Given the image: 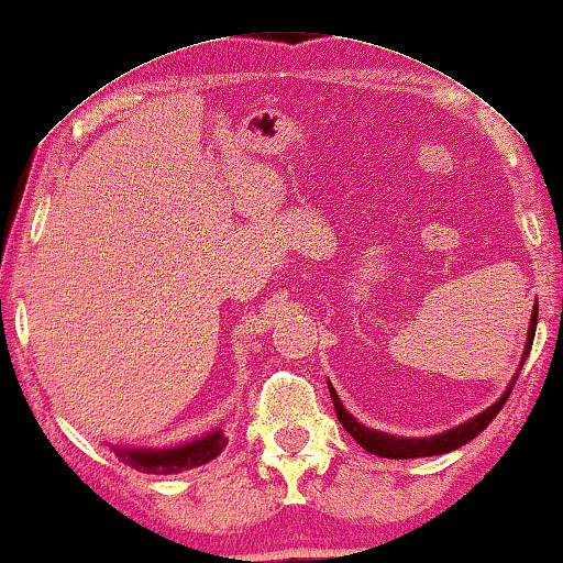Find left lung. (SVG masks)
<instances>
[{"label": "left lung", "instance_id": "obj_1", "mask_svg": "<svg viewBox=\"0 0 563 563\" xmlns=\"http://www.w3.org/2000/svg\"><path fill=\"white\" fill-rule=\"evenodd\" d=\"M537 302L532 307V317H530V332H527V341H525V351H522V358H520V368L512 376V380L508 383V388L500 395V400H495L488 410L478 412L476 417H471L464 424H456L454 429H446L442 434H432V437H395L388 432H378V429H371L366 424H361L354 415L346 412V407L341 405L336 390L332 388V383L329 385V393H332V400L336 407V417L341 427L346 429V432L356 439V442L371 451V454L383 456V459H420V456H439V454H449V451H454L459 446L468 444L471 439H476L483 429H486L493 420L495 415L503 410L505 400H508V395L515 388V380L520 376V371L525 366V358L530 356V349H532V341H534V332H537Z\"/></svg>", "mask_w": 563, "mask_h": 563}]
</instances>
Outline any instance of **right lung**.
Wrapping results in <instances>:
<instances>
[{
	"mask_svg": "<svg viewBox=\"0 0 563 563\" xmlns=\"http://www.w3.org/2000/svg\"><path fill=\"white\" fill-rule=\"evenodd\" d=\"M229 439L224 437V429H214L205 437H195L190 442L175 444V446H121V444H107L114 451L119 461H124L131 468L143 473H156V476H170V473L190 471L222 454Z\"/></svg>",
	"mask_w": 563,
	"mask_h": 563,
	"instance_id": "right-lung-1",
	"label": "right lung"
}]
</instances>
